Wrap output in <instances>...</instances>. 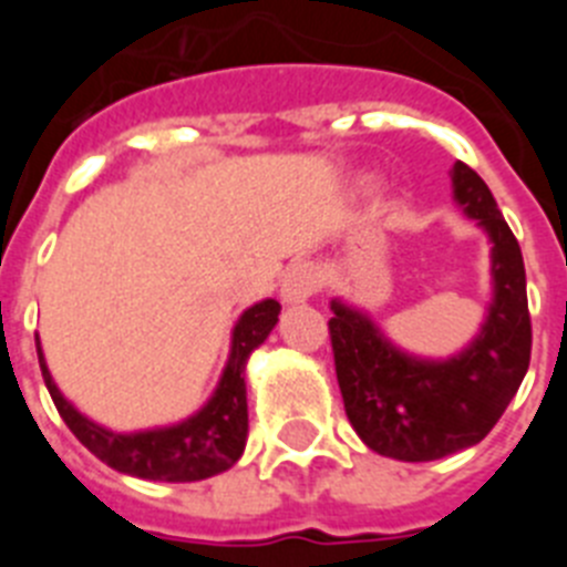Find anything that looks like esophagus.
Wrapping results in <instances>:
<instances>
[{
  "instance_id": "34e87169",
  "label": "esophagus",
  "mask_w": 567,
  "mask_h": 567,
  "mask_svg": "<svg viewBox=\"0 0 567 567\" xmlns=\"http://www.w3.org/2000/svg\"><path fill=\"white\" fill-rule=\"evenodd\" d=\"M320 287V275L312 264H295L287 269L284 280H280V300L292 307V303H303L312 298Z\"/></svg>"
}]
</instances>
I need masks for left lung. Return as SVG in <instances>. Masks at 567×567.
<instances>
[{"mask_svg":"<svg viewBox=\"0 0 567 567\" xmlns=\"http://www.w3.org/2000/svg\"><path fill=\"white\" fill-rule=\"evenodd\" d=\"M452 198L491 244V300L480 332L452 358H417L369 312L334 298L329 320L346 417L372 452L429 463L477 445L517 394L530 360L525 264L485 182L452 167Z\"/></svg>","mask_w":567,"mask_h":567,"instance_id":"1","label":"left lung"}]
</instances>
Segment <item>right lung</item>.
<instances>
[{"instance_id": "1", "label": "right lung", "mask_w": 567, "mask_h": 567, "mask_svg": "<svg viewBox=\"0 0 567 567\" xmlns=\"http://www.w3.org/2000/svg\"><path fill=\"white\" fill-rule=\"evenodd\" d=\"M280 315L278 300L252 303L235 320L229 340L227 365L207 403L189 417L173 425H155L142 432H113L90 420L70 403L44 363L42 343L37 340L39 365L50 398L68 429L84 449L96 454L110 468L130 477L158 480V483H195L233 468L244 454L249 432L247 414V360L275 329Z\"/></svg>"}]
</instances>
